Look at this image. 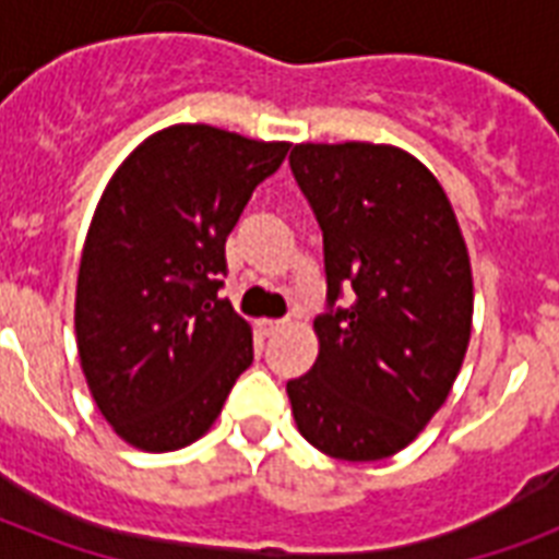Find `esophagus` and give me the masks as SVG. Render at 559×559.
Returning <instances> with one entry per match:
<instances>
[{"label":"esophagus","mask_w":559,"mask_h":559,"mask_svg":"<svg viewBox=\"0 0 559 559\" xmlns=\"http://www.w3.org/2000/svg\"><path fill=\"white\" fill-rule=\"evenodd\" d=\"M281 328H284L281 319H261V322H258V333H261V336H272V333H278Z\"/></svg>","instance_id":"1"}]
</instances>
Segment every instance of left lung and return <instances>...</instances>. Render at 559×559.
<instances>
[{
	"label": "left lung",
	"mask_w": 559,
	"mask_h": 559,
	"mask_svg": "<svg viewBox=\"0 0 559 559\" xmlns=\"http://www.w3.org/2000/svg\"><path fill=\"white\" fill-rule=\"evenodd\" d=\"M322 226L319 357L287 382L298 432L342 461L406 450L450 397L473 331V270L441 182L394 144H296ZM354 288L345 308H333Z\"/></svg>",
	"instance_id": "obj_1"
}]
</instances>
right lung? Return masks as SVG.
<instances>
[{
	"mask_svg": "<svg viewBox=\"0 0 559 559\" xmlns=\"http://www.w3.org/2000/svg\"><path fill=\"white\" fill-rule=\"evenodd\" d=\"M209 124L144 139L100 193L74 296L86 385L112 432L170 452L209 432L252 366V328L217 298L226 237L287 156Z\"/></svg>",
	"mask_w": 559,
	"mask_h": 559,
	"instance_id": "right-lung-1",
	"label": "right lung"
}]
</instances>
